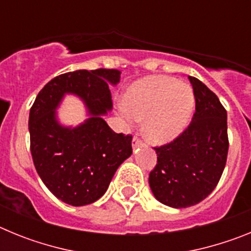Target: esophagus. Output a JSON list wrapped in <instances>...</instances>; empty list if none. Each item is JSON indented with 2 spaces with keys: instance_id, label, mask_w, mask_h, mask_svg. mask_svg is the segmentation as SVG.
I'll list each match as a JSON object with an SVG mask.
<instances>
[{
  "instance_id": "1",
  "label": "esophagus",
  "mask_w": 251,
  "mask_h": 251,
  "mask_svg": "<svg viewBox=\"0 0 251 251\" xmlns=\"http://www.w3.org/2000/svg\"><path fill=\"white\" fill-rule=\"evenodd\" d=\"M139 146H143V142L139 139L138 136H134L133 137V147L137 148V147H139Z\"/></svg>"
}]
</instances>
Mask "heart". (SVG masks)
Returning a JSON list of instances; mask_svg holds the SVG:
<instances>
[{
	"instance_id": "b5f03b06",
	"label": "heart",
	"mask_w": 251,
	"mask_h": 251,
	"mask_svg": "<svg viewBox=\"0 0 251 251\" xmlns=\"http://www.w3.org/2000/svg\"><path fill=\"white\" fill-rule=\"evenodd\" d=\"M128 109L122 114L128 122L145 119L143 130L151 142L165 145L187 127L195 108L190 85L163 75L143 77L130 86L124 97Z\"/></svg>"
}]
</instances>
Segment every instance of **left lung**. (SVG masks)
<instances>
[{"label": "left lung", "mask_w": 251, "mask_h": 251, "mask_svg": "<svg viewBox=\"0 0 251 251\" xmlns=\"http://www.w3.org/2000/svg\"><path fill=\"white\" fill-rule=\"evenodd\" d=\"M188 79L196 103L191 123L174 141L154 147L157 163L148 178L157 200L176 208L196 205L214 191L229 151L226 109L202 81Z\"/></svg>", "instance_id": "1"}]
</instances>
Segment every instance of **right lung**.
Listing matches in <instances>:
<instances>
[{"label":"right lung","mask_w":251,"mask_h":251,"mask_svg":"<svg viewBox=\"0 0 251 251\" xmlns=\"http://www.w3.org/2000/svg\"><path fill=\"white\" fill-rule=\"evenodd\" d=\"M115 69L61 74L40 90L30 109V150L35 168L59 200L73 206L95 202L105 194L115 171L132 154V134L115 133L100 114L112 109L109 83ZM65 92L79 95L93 114L80 127H61L54 109Z\"/></svg>","instance_id":"add662e5"}]
</instances>
